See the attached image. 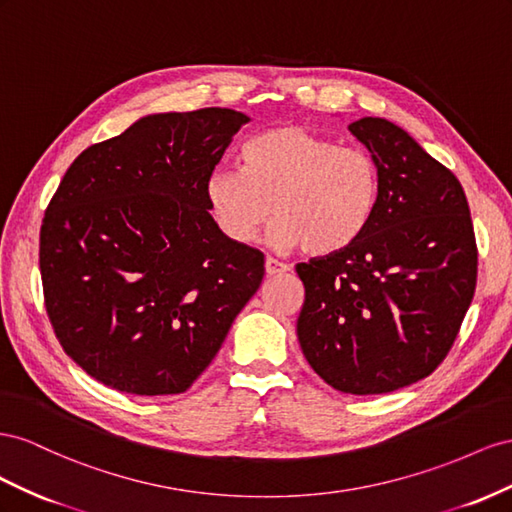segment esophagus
<instances>
[{
  "mask_svg": "<svg viewBox=\"0 0 512 512\" xmlns=\"http://www.w3.org/2000/svg\"><path fill=\"white\" fill-rule=\"evenodd\" d=\"M291 266L283 264V261H276L274 257H266V274L268 276H276V274H285L289 272Z\"/></svg>",
  "mask_w": 512,
  "mask_h": 512,
  "instance_id": "obj_1",
  "label": "esophagus"
}]
</instances>
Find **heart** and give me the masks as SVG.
I'll return each instance as SVG.
<instances>
[{
  "mask_svg": "<svg viewBox=\"0 0 512 512\" xmlns=\"http://www.w3.org/2000/svg\"><path fill=\"white\" fill-rule=\"evenodd\" d=\"M240 169H214L206 180L210 214L238 244L257 238L270 216L272 240L309 255L356 244L377 212L382 180L375 158L356 145L285 124L244 143Z\"/></svg>",
  "mask_w": 512,
  "mask_h": 512,
  "instance_id": "1",
  "label": "heart"
}]
</instances>
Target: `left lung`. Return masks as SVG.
Segmentation results:
<instances>
[{
	"instance_id": "obj_1",
	"label": "left lung",
	"mask_w": 512,
	"mask_h": 512,
	"mask_svg": "<svg viewBox=\"0 0 512 512\" xmlns=\"http://www.w3.org/2000/svg\"><path fill=\"white\" fill-rule=\"evenodd\" d=\"M382 180L364 236L298 264V341L313 371L347 394H384L431 375L470 309L478 248L455 173L384 118L349 124Z\"/></svg>"
}]
</instances>
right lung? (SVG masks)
Segmentation results:
<instances>
[{
    "label": "right lung",
    "instance_id": "1",
    "mask_svg": "<svg viewBox=\"0 0 512 512\" xmlns=\"http://www.w3.org/2000/svg\"><path fill=\"white\" fill-rule=\"evenodd\" d=\"M248 118L208 107L145 115L83 150L40 227L45 306L64 352L113 390L178 394L221 349L264 279L229 240L206 180Z\"/></svg>",
    "mask_w": 512,
    "mask_h": 512
}]
</instances>
